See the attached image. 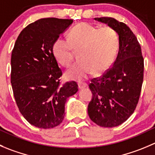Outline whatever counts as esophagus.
<instances>
[{
	"label": "esophagus",
	"instance_id": "34e87169",
	"mask_svg": "<svg viewBox=\"0 0 155 155\" xmlns=\"http://www.w3.org/2000/svg\"><path fill=\"white\" fill-rule=\"evenodd\" d=\"M87 87V84H81V83L78 84V89L79 90L84 89V88Z\"/></svg>",
	"mask_w": 155,
	"mask_h": 155
}]
</instances>
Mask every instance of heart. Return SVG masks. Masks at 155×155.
<instances>
[{"instance_id":"obj_1","label":"heart","mask_w":155,"mask_h":155,"mask_svg":"<svg viewBox=\"0 0 155 155\" xmlns=\"http://www.w3.org/2000/svg\"><path fill=\"white\" fill-rule=\"evenodd\" d=\"M119 48L117 32L110 26H93L81 23L69 32V40L59 37L52 45V54L61 65L69 66L73 49L78 50L80 61L65 72L68 80L84 81L93 74H101L114 61Z\"/></svg>"}]
</instances>
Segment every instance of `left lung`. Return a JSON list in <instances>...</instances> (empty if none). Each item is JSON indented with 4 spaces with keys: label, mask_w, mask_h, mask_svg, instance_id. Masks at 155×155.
Here are the masks:
<instances>
[{
    "label": "left lung",
    "mask_w": 155,
    "mask_h": 155,
    "mask_svg": "<svg viewBox=\"0 0 155 155\" xmlns=\"http://www.w3.org/2000/svg\"><path fill=\"white\" fill-rule=\"evenodd\" d=\"M94 20L117 32L119 51L113 67L101 78L91 81L89 87L93 97L87 112L98 126L116 127L126 122L136 108L142 86L144 59L138 39L127 25L112 17Z\"/></svg>",
    "instance_id": "8db88e82"
}]
</instances>
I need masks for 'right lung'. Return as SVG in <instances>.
<instances>
[{"mask_svg":"<svg viewBox=\"0 0 155 155\" xmlns=\"http://www.w3.org/2000/svg\"><path fill=\"white\" fill-rule=\"evenodd\" d=\"M72 20L43 18L28 25L16 40L11 54L10 81L20 112L32 126L51 129L64 119L68 97L78 91L76 82L60 85L62 71L52 45Z\"/></svg>","mask_w":155,"mask_h":155,"instance_id":"add662e5","label":"right lung"}]
</instances>
